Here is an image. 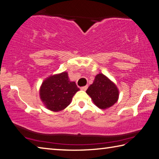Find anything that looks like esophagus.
Masks as SVG:
<instances>
[{
    "mask_svg": "<svg viewBox=\"0 0 159 159\" xmlns=\"http://www.w3.org/2000/svg\"><path fill=\"white\" fill-rule=\"evenodd\" d=\"M87 88H88L87 86H84V87H82L81 88H80V89L83 90V91H86L87 89Z\"/></svg>",
    "mask_w": 159,
    "mask_h": 159,
    "instance_id": "1",
    "label": "esophagus"
}]
</instances>
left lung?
Instances as JSON below:
<instances>
[{
  "mask_svg": "<svg viewBox=\"0 0 159 159\" xmlns=\"http://www.w3.org/2000/svg\"><path fill=\"white\" fill-rule=\"evenodd\" d=\"M86 92L90 96L94 104L101 109L112 106L119 98L116 86L102 73L96 75L93 84L89 87Z\"/></svg>",
  "mask_w": 159,
  "mask_h": 159,
  "instance_id": "8db88e82",
  "label": "left lung"
}]
</instances>
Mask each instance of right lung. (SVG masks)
<instances>
[{
	"instance_id": "add662e5",
	"label": "right lung",
	"mask_w": 159,
	"mask_h": 159,
	"mask_svg": "<svg viewBox=\"0 0 159 159\" xmlns=\"http://www.w3.org/2000/svg\"><path fill=\"white\" fill-rule=\"evenodd\" d=\"M79 90L75 82L69 80L68 73L63 72L44 80L40 87V96L47 108L58 112L68 106Z\"/></svg>"
}]
</instances>
